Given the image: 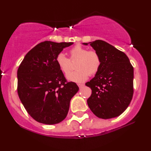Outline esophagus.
<instances>
[{"mask_svg":"<svg viewBox=\"0 0 151 151\" xmlns=\"http://www.w3.org/2000/svg\"><path fill=\"white\" fill-rule=\"evenodd\" d=\"M78 86H79V88H82V86H84V84H78Z\"/></svg>","mask_w":151,"mask_h":151,"instance_id":"esophagus-1","label":"esophagus"}]
</instances>
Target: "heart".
Listing matches in <instances>:
<instances>
[{
  "mask_svg": "<svg viewBox=\"0 0 151 151\" xmlns=\"http://www.w3.org/2000/svg\"><path fill=\"white\" fill-rule=\"evenodd\" d=\"M71 60H77L75 71L67 75L68 80L80 83L86 81L88 75L93 76L97 73L101 66V60L99 55L94 51H88V49L80 45H76L70 50ZM58 66L64 73H67L71 69V61L63 53H60L55 58Z\"/></svg>",
  "mask_w": 151,
  "mask_h": 151,
  "instance_id": "heart-1",
  "label": "heart"
}]
</instances>
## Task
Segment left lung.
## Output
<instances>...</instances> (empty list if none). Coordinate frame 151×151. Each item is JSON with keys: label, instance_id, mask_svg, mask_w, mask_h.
<instances>
[{"label": "left lung", "instance_id": "obj_1", "mask_svg": "<svg viewBox=\"0 0 151 151\" xmlns=\"http://www.w3.org/2000/svg\"><path fill=\"white\" fill-rule=\"evenodd\" d=\"M88 44L101 60L99 71L85 84L92 90L87 100L88 106L99 118L119 116L127 109L133 98V66L124 53L105 41L83 43Z\"/></svg>", "mask_w": 151, "mask_h": 151}]
</instances>
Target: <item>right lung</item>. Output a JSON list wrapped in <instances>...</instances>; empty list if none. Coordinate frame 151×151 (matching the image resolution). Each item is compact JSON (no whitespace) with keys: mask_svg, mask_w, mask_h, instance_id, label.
<instances>
[{"mask_svg":"<svg viewBox=\"0 0 151 151\" xmlns=\"http://www.w3.org/2000/svg\"><path fill=\"white\" fill-rule=\"evenodd\" d=\"M73 42L45 41L31 49L17 71L18 94L24 108L35 120L55 124L67 117L70 101L79 90L67 82L55 58Z\"/></svg>","mask_w":151,"mask_h":151,"instance_id":"add662e5","label":"right lung"}]
</instances>
